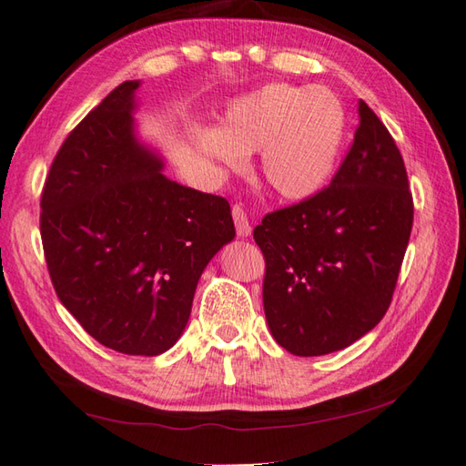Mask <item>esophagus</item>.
<instances>
[{
    "instance_id": "1",
    "label": "esophagus",
    "mask_w": 466,
    "mask_h": 466,
    "mask_svg": "<svg viewBox=\"0 0 466 466\" xmlns=\"http://www.w3.org/2000/svg\"><path fill=\"white\" fill-rule=\"evenodd\" d=\"M232 218H234V226H236V232H238L240 238H248L250 232H252V226L248 216H246L244 208L242 206H232Z\"/></svg>"
}]
</instances>
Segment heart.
<instances>
[{
	"mask_svg": "<svg viewBox=\"0 0 466 466\" xmlns=\"http://www.w3.org/2000/svg\"><path fill=\"white\" fill-rule=\"evenodd\" d=\"M348 113L325 86L272 82L228 105L220 131L198 133V147L238 171L260 151V177L287 202H305L329 184L339 163Z\"/></svg>",
	"mask_w": 466,
	"mask_h": 466,
	"instance_id": "b5f03b06",
	"label": "heart"
}]
</instances>
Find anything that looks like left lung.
<instances>
[{
	"label": "left lung",
	"mask_w": 466,
	"mask_h": 466,
	"mask_svg": "<svg viewBox=\"0 0 466 466\" xmlns=\"http://www.w3.org/2000/svg\"><path fill=\"white\" fill-rule=\"evenodd\" d=\"M412 220L402 155L360 100L353 145L329 187L254 228L267 262L264 315L280 348L313 358L371 331L391 303Z\"/></svg>",
	"instance_id": "1"
}]
</instances>
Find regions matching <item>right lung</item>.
<instances>
[{
    "label": "right lung",
    "instance_id": "1",
    "mask_svg": "<svg viewBox=\"0 0 466 466\" xmlns=\"http://www.w3.org/2000/svg\"><path fill=\"white\" fill-rule=\"evenodd\" d=\"M139 85H118L62 143L40 234L54 290L85 331L151 358L184 333L199 277L236 230L222 196L171 181L137 139Z\"/></svg>",
    "mask_w": 466,
    "mask_h": 466
}]
</instances>
